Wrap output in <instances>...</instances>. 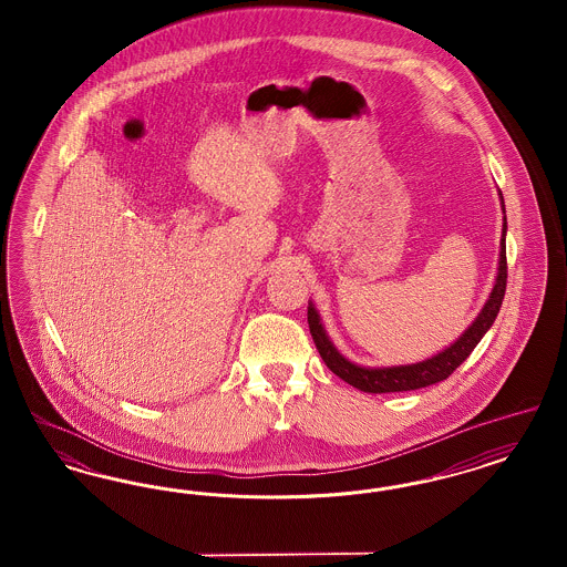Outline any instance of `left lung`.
<instances>
[{
  "label": "left lung",
  "instance_id": "obj_1",
  "mask_svg": "<svg viewBox=\"0 0 567 567\" xmlns=\"http://www.w3.org/2000/svg\"><path fill=\"white\" fill-rule=\"evenodd\" d=\"M502 210H504V227H502V240H499V264H497V276L493 282V289L486 297L483 310L478 317L472 321V324L458 336L453 344L446 349L433 354L430 359L416 361V363H405V365H386V368H365L357 365L351 359H347L342 352L336 349L331 338L324 331L321 315L317 312L315 303L308 301V324L312 340L317 344V351L321 352L324 365L336 374L349 382L354 389L363 393H400V391H414L423 389L435 382H442L451 377L458 365L470 357V352L476 349V344L483 340L486 331L495 321L504 293H506V278H508V268H506V208H504V197L499 193Z\"/></svg>",
  "mask_w": 567,
  "mask_h": 567
}]
</instances>
